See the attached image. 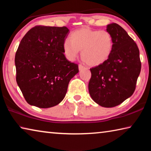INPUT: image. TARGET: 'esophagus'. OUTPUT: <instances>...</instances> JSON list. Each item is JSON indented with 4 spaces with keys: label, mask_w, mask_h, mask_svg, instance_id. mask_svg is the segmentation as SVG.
<instances>
[{
    "label": "esophagus",
    "mask_w": 151,
    "mask_h": 151,
    "mask_svg": "<svg viewBox=\"0 0 151 151\" xmlns=\"http://www.w3.org/2000/svg\"><path fill=\"white\" fill-rule=\"evenodd\" d=\"M85 68V66H84L83 65H81V64H80V65H78V69H79V70H83V68Z\"/></svg>",
    "instance_id": "34e87169"
}]
</instances>
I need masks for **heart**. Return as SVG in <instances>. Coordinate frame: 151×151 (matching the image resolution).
<instances>
[{
    "mask_svg": "<svg viewBox=\"0 0 151 151\" xmlns=\"http://www.w3.org/2000/svg\"><path fill=\"white\" fill-rule=\"evenodd\" d=\"M112 48V38L108 32L88 27L73 31L70 39H66L63 44V53L68 60H75L81 50L82 58L92 66L105 62L111 56Z\"/></svg>",
    "mask_w": 151,
    "mask_h": 151,
    "instance_id": "obj_1",
    "label": "heart"
}]
</instances>
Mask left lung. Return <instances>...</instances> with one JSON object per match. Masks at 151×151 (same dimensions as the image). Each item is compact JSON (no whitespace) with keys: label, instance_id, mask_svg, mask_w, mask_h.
I'll list each match as a JSON object with an SVG mask.
<instances>
[{"label":"left lung","instance_id":"8db88e82","mask_svg":"<svg viewBox=\"0 0 151 151\" xmlns=\"http://www.w3.org/2000/svg\"><path fill=\"white\" fill-rule=\"evenodd\" d=\"M113 48L105 62L91 68L88 91L93 100L106 108L116 106L134 92L141 69L139 50L133 39L116 23L108 24Z\"/></svg>","mask_w":151,"mask_h":151}]
</instances>
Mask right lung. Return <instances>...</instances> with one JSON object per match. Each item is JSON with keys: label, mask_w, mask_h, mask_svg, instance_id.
I'll return each mask as SVG.
<instances>
[{"label": "right lung", "mask_w": 151, "mask_h": 151, "mask_svg": "<svg viewBox=\"0 0 151 151\" xmlns=\"http://www.w3.org/2000/svg\"><path fill=\"white\" fill-rule=\"evenodd\" d=\"M66 27L36 26L27 32L15 55L17 83L30 105L47 109L63 100L77 64L66 59L63 44Z\"/></svg>", "instance_id": "right-lung-1"}]
</instances>
